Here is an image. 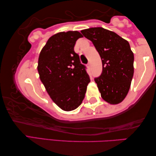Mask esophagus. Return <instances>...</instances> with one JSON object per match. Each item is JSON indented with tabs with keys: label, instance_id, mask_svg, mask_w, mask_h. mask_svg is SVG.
Returning <instances> with one entry per match:
<instances>
[{
	"label": "esophagus",
	"instance_id": "1",
	"mask_svg": "<svg viewBox=\"0 0 156 156\" xmlns=\"http://www.w3.org/2000/svg\"><path fill=\"white\" fill-rule=\"evenodd\" d=\"M88 68H90V63H88Z\"/></svg>",
	"mask_w": 156,
	"mask_h": 156
}]
</instances>
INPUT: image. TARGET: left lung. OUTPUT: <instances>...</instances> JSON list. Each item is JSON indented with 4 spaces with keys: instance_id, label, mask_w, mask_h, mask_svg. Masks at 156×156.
Wrapping results in <instances>:
<instances>
[{
    "instance_id": "obj_1",
    "label": "left lung",
    "mask_w": 156,
    "mask_h": 156,
    "mask_svg": "<svg viewBox=\"0 0 156 156\" xmlns=\"http://www.w3.org/2000/svg\"><path fill=\"white\" fill-rule=\"evenodd\" d=\"M81 32L93 42L100 55L102 72L95 81L102 99L111 104L120 103L128 94L134 73V55L129 42L103 27Z\"/></svg>"
}]
</instances>
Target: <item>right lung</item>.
Segmentation results:
<instances>
[{"mask_svg": "<svg viewBox=\"0 0 156 156\" xmlns=\"http://www.w3.org/2000/svg\"><path fill=\"white\" fill-rule=\"evenodd\" d=\"M83 37L78 31L58 32L48 40L38 61V72L52 101L63 111L76 109L82 103L90 81L74 51L76 40Z\"/></svg>", "mask_w": 156, "mask_h": 156, "instance_id": "obj_1", "label": "right lung"}]
</instances>
